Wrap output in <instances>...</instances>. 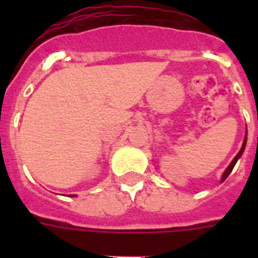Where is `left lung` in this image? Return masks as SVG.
I'll use <instances>...</instances> for the list:
<instances>
[{"label":"left lung","instance_id":"obj_1","mask_svg":"<svg viewBox=\"0 0 258 258\" xmlns=\"http://www.w3.org/2000/svg\"><path fill=\"white\" fill-rule=\"evenodd\" d=\"M245 146H246V137H245V141H244V143H242V147H241L240 153L237 154V155H236V158H234V159H233V161H232V163H230V165H229V167H228V169L225 170L224 175H222V182H224V180L226 179V178H228V176H229V174H230V172H232L233 167H234V165H236V163H237V161H238V158H240L241 155H242V153H244V150H245Z\"/></svg>","mask_w":258,"mask_h":258}]
</instances>
